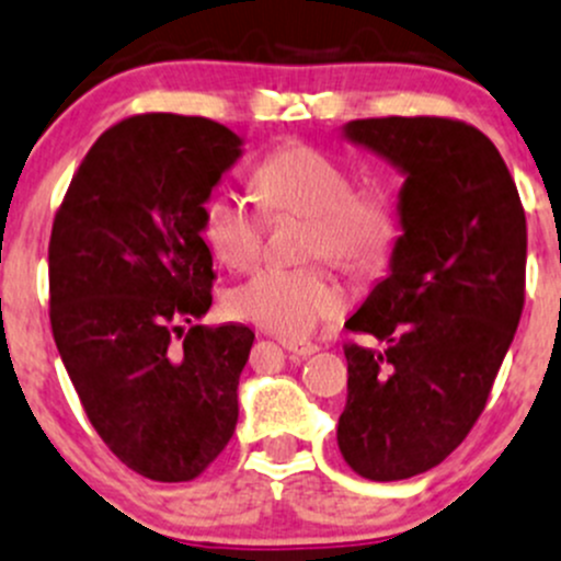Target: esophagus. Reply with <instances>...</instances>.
I'll return each mask as SVG.
<instances>
[{
    "label": "esophagus",
    "mask_w": 561,
    "mask_h": 561,
    "mask_svg": "<svg viewBox=\"0 0 561 561\" xmlns=\"http://www.w3.org/2000/svg\"><path fill=\"white\" fill-rule=\"evenodd\" d=\"M283 348L291 356H297V359H305V356H313L319 351V345L305 343V340H283Z\"/></svg>",
    "instance_id": "1"
}]
</instances>
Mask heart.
Segmentation results:
<instances>
[{"label": "heart", "instance_id": "b5f03b06", "mask_svg": "<svg viewBox=\"0 0 561 561\" xmlns=\"http://www.w3.org/2000/svg\"><path fill=\"white\" fill-rule=\"evenodd\" d=\"M253 192L270 216H305V256H327L345 270H373L397 240V210L383 188H354L348 167L310 146H283L256 164ZM199 232L229 270H248L262 253L264 218L234 192L202 202ZM234 319L280 337H305L343 313L345 294L321 267H264L227 297Z\"/></svg>", "mask_w": 561, "mask_h": 561}]
</instances>
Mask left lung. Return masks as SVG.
<instances>
[{
    "label": "left lung",
    "instance_id": "left-lung-1",
    "mask_svg": "<svg viewBox=\"0 0 561 561\" xmlns=\"http://www.w3.org/2000/svg\"><path fill=\"white\" fill-rule=\"evenodd\" d=\"M343 140L389 161L405 183L389 275L345 345L343 459L369 481H402L440 465L489 400L524 308L527 221L494 142L451 118H365Z\"/></svg>",
    "mask_w": 561,
    "mask_h": 561
}]
</instances>
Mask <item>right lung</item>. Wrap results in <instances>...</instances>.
<instances>
[{
	"label": "right lung",
	"instance_id": "obj_1",
	"mask_svg": "<svg viewBox=\"0 0 561 561\" xmlns=\"http://www.w3.org/2000/svg\"><path fill=\"white\" fill-rule=\"evenodd\" d=\"M240 156L242 137L199 115L121 121L85 153L50 232L56 348L110 451L151 481H192L238 426L253 332L196 321L216 280L202 202Z\"/></svg>",
	"mask_w": 561,
	"mask_h": 561
}]
</instances>
